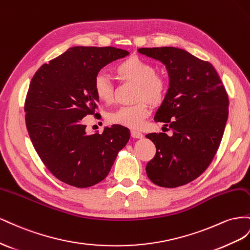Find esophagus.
<instances>
[{
    "label": "esophagus",
    "mask_w": 250,
    "mask_h": 250,
    "mask_svg": "<svg viewBox=\"0 0 250 250\" xmlns=\"http://www.w3.org/2000/svg\"><path fill=\"white\" fill-rule=\"evenodd\" d=\"M131 135H132L133 138H142V137H144V134H142L139 131H135V130L131 131Z\"/></svg>",
    "instance_id": "esophagus-1"
}]
</instances>
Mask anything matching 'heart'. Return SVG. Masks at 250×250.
<instances>
[{"label": "heart", "mask_w": 250, "mask_h": 250, "mask_svg": "<svg viewBox=\"0 0 250 250\" xmlns=\"http://www.w3.org/2000/svg\"><path fill=\"white\" fill-rule=\"evenodd\" d=\"M114 71L120 81L137 84L135 90V101L140 102L120 106L119 109L111 112L108 115V121L113 125L136 129L144 124L151 112L146 102L158 105L166 99L168 88L167 82L162 75L156 73V68L152 62L136 55L119 62ZM93 90L101 102L104 104L114 102V88L108 76L97 74L93 82Z\"/></svg>", "instance_id": "1"}]
</instances>
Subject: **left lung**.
Here are the masks:
<instances>
[{
	"instance_id": "obj_1",
	"label": "left lung",
	"mask_w": 250,
	"mask_h": 250,
	"mask_svg": "<svg viewBox=\"0 0 250 250\" xmlns=\"http://www.w3.org/2000/svg\"><path fill=\"white\" fill-rule=\"evenodd\" d=\"M138 52L165 63L169 77L154 119L168 125L173 136L146 135L156 146L146 175L159 187H181L200 176L215 157L228 117V95L211 63L183 49L140 48Z\"/></svg>"
}]
</instances>
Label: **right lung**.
Instances as JSON below:
<instances>
[{
  "instance_id": "add662e5",
  "label": "right lung",
  "mask_w": 250,
  "mask_h": 250,
  "mask_svg": "<svg viewBox=\"0 0 250 250\" xmlns=\"http://www.w3.org/2000/svg\"><path fill=\"white\" fill-rule=\"evenodd\" d=\"M127 54L115 47H72L33 75L24 106L26 126L41 160L62 182L81 188L101 182L129 141L130 130L119 125L88 135L83 119L97 114L95 76Z\"/></svg>"
}]
</instances>
